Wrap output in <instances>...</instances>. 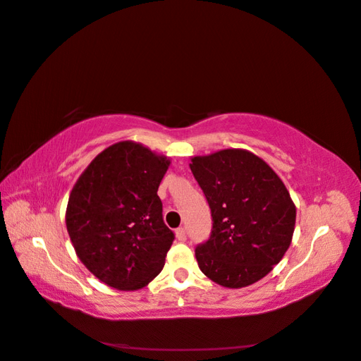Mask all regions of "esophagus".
Masks as SVG:
<instances>
[{
	"instance_id": "34e87169",
	"label": "esophagus",
	"mask_w": 361,
	"mask_h": 361,
	"mask_svg": "<svg viewBox=\"0 0 361 361\" xmlns=\"http://www.w3.org/2000/svg\"><path fill=\"white\" fill-rule=\"evenodd\" d=\"M176 238H178L179 241H185L187 240V232L183 227H179L178 231H176Z\"/></svg>"
}]
</instances>
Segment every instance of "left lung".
<instances>
[{
  "mask_svg": "<svg viewBox=\"0 0 361 361\" xmlns=\"http://www.w3.org/2000/svg\"><path fill=\"white\" fill-rule=\"evenodd\" d=\"M212 210L210 238L196 247L200 269L226 288L260 281L291 245L296 205L267 161L246 149L191 157Z\"/></svg>",
  "mask_w": 361,
  "mask_h": 361,
  "instance_id": "left-lung-1",
  "label": "left lung"
}]
</instances>
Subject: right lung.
Here are the masks:
<instances>
[{"label": "right lung", "instance_id": "add662e5", "mask_svg": "<svg viewBox=\"0 0 361 361\" xmlns=\"http://www.w3.org/2000/svg\"><path fill=\"white\" fill-rule=\"evenodd\" d=\"M170 164L126 140L99 152L71 190L65 223L73 247L112 288L140 290L164 268L174 233L164 223L157 190Z\"/></svg>", "mask_w": 361, "mask_h": 361}]
</instances>
